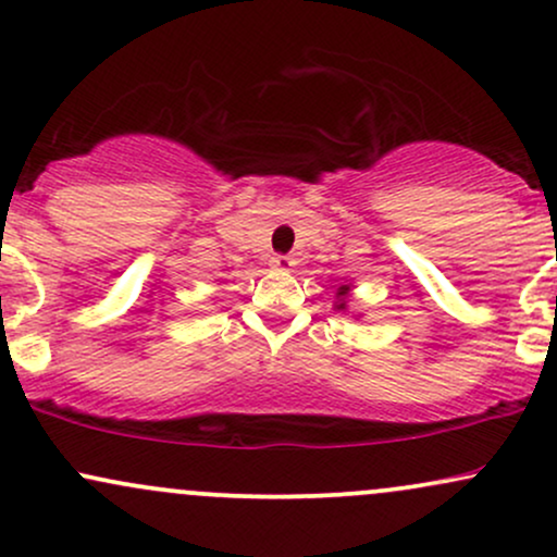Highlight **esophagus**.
Wrapping results in <instances>:
<instances>
[{"instance_id": "obj_1", "label": "esophagus", "mask_w": 557, "mask_h": 557, "mask_svg": "<svg viewBox=\"0 0 557 557\" xmlns=\"http://www.w3.org/2000/svg\"><path fill=\"white\" fill-rule=\"evenodd\" d=\"M272 267L280 272H287L293 267V259L285 257V253H277V257H272Z\"/></svg>"}]
</instances>
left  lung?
<instances>
[{"label":"left lung","mask_w":557,"mask_h":557,"mask_svg":"<svg viewBox=\"0 0 557 557\" xmlns=\"http://www.w3.org/2000/svg\"><path fill=\"white\" fill-rule=\"evenodd\" d=\"M345 296H348V285H341V290H337V304H335V309L337 311H345Z\"/></svg>","instance_id":"8db88e82"}]
</instances>
